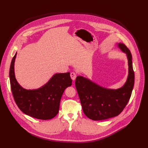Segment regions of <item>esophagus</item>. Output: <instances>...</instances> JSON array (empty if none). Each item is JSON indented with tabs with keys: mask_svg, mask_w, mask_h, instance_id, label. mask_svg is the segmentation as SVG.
Masks as SVG:
<instances>
[{
	"mask_svg": "<svg viewBox=\"0 0 148 148\" xmlns=\"http://www.w3.org/2000/svg\"><path fill=\"white\" fill-rule=\"evenodd\" d=\"M70 77H71V78L73 81H75L76 78V73L75 72H72L70 73Z\"/></svg>",
	"mask_w": 148,
	"mask_h": 148,
	"instance_id": "1",
	"label": "esophagus"
}]
</instances>
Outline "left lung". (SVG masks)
Wrapping results in <instances>:
<instances>
[{
	"mask_svg": "<svg viewBox=\"0 0 148 148\" xmlns=\"http://www.w3.org/2000/svg\"><path fill=\"white\" fill-rule=\"evenodd\" d=\"M126 54L128 62V75L124 85L117 89L100 86L82 76L76 77L75 86L84 113L93 121H102L118 116L128 103L134 85V72L132 55L124 44H117Z\"/></svg>",
	"mask_w": 148,
	"mask_h": 148,
	"instance_id": "8db88e82",
	"label": "left lung"
}]
</instances>
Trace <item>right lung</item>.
Wrapping results in <instances>:
<instances>
[{
  "label": "right lung",
  "instance_id": "1",
  "mask_svg": "<svg viewBox=\"0 0 148 148\" xmlns=\"http://www.w3.org/2000/svg\"><path fill=\"white\" fill-rule=\"evenodd\" d=\"M17 52L12 60L10 79L14 99L25 114L41 120H49L57 115L62 95L72 86L70 72L56 73L44 86L37 89L23 88L16 79L14 62Z\"/></svg>",
  "mask_w": 148,
  "mask_h": 148
}]
</instances>
